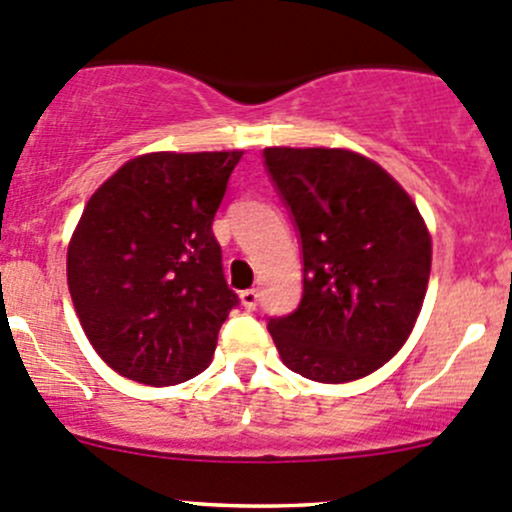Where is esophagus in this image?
<instances>
[{"label": "esophagus", "instance_id": "34e87169", "mask_svg": "<svg viewBox=\"0 0 512 512\" xmlns=\"http://www.w3.org/2000/svg\"><path fill=\"white\" fill-rule=\"evenodd\" d=\"M240 301L247 311H255L260 304V294H257V289H245V292H240Z\"/></svg>", "mask_w": 512, "mask_h": 512}]
</instances>
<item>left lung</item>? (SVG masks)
Returning <instances> with one entry per match:
<instances>
[{"label":"left lung","mask_w":512,"mask_h":512,"mask_svg":"<svg viewBox=\"0 0 512 512\" xmlns=\"http://www.w3.org/2000/svg\"><path fill=\"white\" fill-rule=\"evenodd\" d=\"M292 213L304 294L267 321L284 365L316 383H351L385 365L412 333L432 270V238L407 191L348 149H265Z\"/></svg>","instance_id":"8db88e82"}]
</instances>
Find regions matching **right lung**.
Wrapping results in <instances>:
<instances>
[{
  "instance_id": "add662e5",
  "label": "right lung",
  "mask_w": 512,
  "mask_h": 512,
  "mask_svg": "<svg viewBox=\"0 0 512 512\" xmlns=\"http://www.w3.org/2000/svg\"><path fill=\"white\" fill-rule=\"evenodd\" d=\"M242 152H154L90 196L68 245L80 326L115 373L164 387L211 363L240 304L213 218Z\"/></svg>"
}]
</instances>
